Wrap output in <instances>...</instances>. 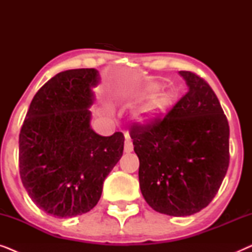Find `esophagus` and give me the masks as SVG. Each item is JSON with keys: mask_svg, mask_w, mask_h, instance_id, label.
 Masks as SVG:
<instances>
[{"mask_svg": "<svg viewBox=\"0 0 252 252\" xmlns=\"http://www.w3.org/2000/svg\"><path fill=\"white\" fill-rule=\"evenodd\" d=\"M124 151H125L126 154H129L133 151V143H132V140H130L129 136H126L125 146H124Z\"/></svg>", "mask_w": 252, "mask_h": 252, "instance_id": "1", "label": "esophagus"}]
</instances>
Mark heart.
Wrapping results in <instances>:
<instances>
[{"instance_id": "b5f03b06", "label": "heart", "mask_w": 252, "mask_h": 252, "mask_svg": "<svg viewBox=\"0 0 252 252\" xmlns=\"http://www.w3.org/2000/svg\"><path fill=\"white\" fill-rule=\"evenodd\" d=\"M159 88V85H154L148 89V92H156L157 89ZM135 97H143L146 95V92H139L134 93L133 94ZM175 92L170 91L165 94L160 95L159 97L155 99L149 104L144 106L139 111L134 113V122H135L137 125L140 126H149L153 125L156 122H158L160 118L166 115L168 110L172 108L173 103L175 101Z\"/></svg>"}]
</instances>
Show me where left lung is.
Masks as SVG:
<instances>
[{"label":"left lung","instance_id":"1","mask_svg":"<svg viewBox=\"0 0 252 252\" xmlns=\"http://www.w3.org/2000/svg\"><path fill=\"white\" fill-rule=\"evenodd\" d=\"M188 92L153 125L134 124L139 181L155 211L186 217L206 208L218 192L229 164V126L208 82L179 71Z\"/></svg>","mask_w":252,"mask_h":252}]
</instances>
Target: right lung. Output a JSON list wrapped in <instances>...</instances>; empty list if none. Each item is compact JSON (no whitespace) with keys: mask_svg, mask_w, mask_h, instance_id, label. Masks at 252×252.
I'll return each instance as SVG.
<instances>
[{"mask_svg":"<svg viewBox=\"0 0 252 252\" xmlns=\"http://www.w3.org/2000/svg\"><path fill=\"white\" fill-rule=\"evenodd\" d=\"M95 68L60 72L34 96L19 134L22 182L37 208L58 218L91 211L123 156V133L102 136L91 126Z\"/></svg>","mask_w":252,"mask_h":252,"instance_id":"obj_1","label":"right lung"}]
</instances>
